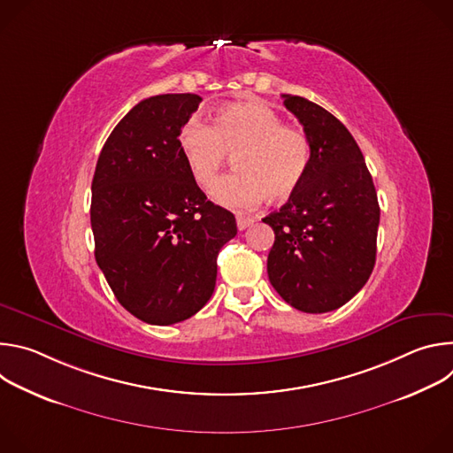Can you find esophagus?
I'll list each match as a JSON object with an SVG mask.
<instances>
[{
    "mask_svg": "<svg viewBox=\"0 0 453 453\" xmlns=\"http://www.w3.org/2000/svg\"><path fill=\"white\" fill-rule=\"evenodd\" d=\"M252 222H254V219H252V217H245V215H238V217H236V226H238V229H240V231L247 229Z\"/></svg>",
    "mask_w": 453,
    "mask_h": 453,
    "instance_id": "34e87169",
    "label": "esophagus"
}]
</instances>
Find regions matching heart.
Returning a JSON list of instances; mask_svg holds the SVG:
<instances>
[{"label": "heart", "instance_id": "heart-1", "mask_svg": "<svg viewBox=\"0 0 453 453\" xmlns=\"http://www.w3.org/2000/svg\"><path fill=\"white\" fill-rule=\"evenodd\" d=\"M179 149L191 179L210 186L234 156V173L217 180L211 199L231 210H249L265 197L287 201L301 188L311 161V143L303 128L260 102L220 107L211 125L188 121Z\"/></svg>", "mask_w": 453, "mask_h": 453}]
</instances>
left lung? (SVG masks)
Segmentation results:
<instances>
[{
    "label": "left lung",
    "mask_w": 453,
    "mask_h": 453,
    "mask_svg": "<svg viewBox=\"0 0 453 453\" xmlns=\"http://www.w3.org/2000/svg\"><path fill=\"white\" fill-rule=\"evenodd\" d=\"M311 143L301 188L264 219L274 229L267 273L294 308L325 313L346 304L376 262L380 206L372 177L351 133L332 112L283 95Z\"/></svg>",
    "instance_id": "8db88e82"
}]
</instances>
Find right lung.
<instances>
[{"label":"right lung","instance_id":"add662e5","mask_svg":"<svg viewBox=\"0 0 453 453\" xmlns=\"http://www.w3.org/2000/svg\"><path fill=\"white\" fill-rule=\"evenodd\" d=\"M199 95H157L128 111L93 177L95 257L119 304L149 325L196 315L211 297L234 215L204 196L179 149Z\"/></svg>","mask_w":453,"mask_h":453}]
</instances>
